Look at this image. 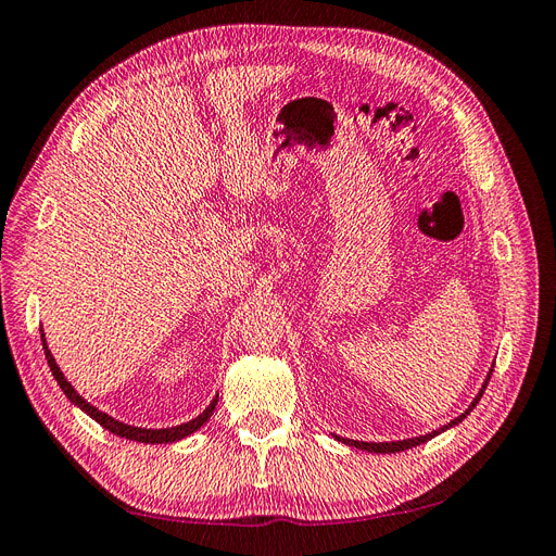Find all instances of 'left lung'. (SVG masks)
Segmentation results:
<instances>
[{
	"label": "left lung",
	"mask_w": 556,
	"mask_h": 556,
	"mask_svg": "<svg viewBox=\"0 0 556 556\" xmlns=\"http://www.w3.org/2000/svg\"><path fill=\"white\" fill-rule=\"evenodd\" d=\"M490 378H492V371H490V376H486V382H490ZM486 382H484V387H486ZM484 387H482V392H484ZM482 392L476 396V401L470 403V408L464 413V415H459L457 419H452L450 425H445L441 431H445V429H450V427H454V425H459L462 419L476 408V403L480 401V396H482ZM441 431H433V433H427V435H419V439H408V441H392V443H362V441H350V439H339V441H343V443H348V445H355V447H359V450H366V452H401V450H408V447H415V445H419V443H427V441H431L433 435H439Z\"/></svg>",
	"instance_id": "obj_1"
}]
</instances>
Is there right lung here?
I'll use <instances>...</instances> for the list:
<instances>
[{"mask_svg": "<svg viewBox=\"0 0 556 556\" xmlns=\"http://www.w3.org/2000/svg\"><path fill=\"white\" fill-rule=\"evenodd\" d=\"M43 345H46V341H43ZM43 352H46V359H48L50 371H53V376H55L58 384L62 387V392L66 394V399H70L72 403H76V406H78L80 410H86V413L94 419V422H99V425H102L104 429H109L111 433L121 435V439L139 441V443H174V441L185 439V435H190L192 431H197V429H199L201 425H204L206 419L213 415V410H215V403H217V399H213V401H211V406H208L204 413H201L199 417L190 419V422H185V425L172 427V429H139V427L123 425V422H117V419L109 417L106 413H102V410H97L94 406H90L88 401H83V399L76 394L74 387H72L70 382H66V378L62 376V371L58 368V364H55L53 355H50V350H48V348H43Z\"/></svg>", "mask_w": 556, "mask_h": 556, "instance_id": "1", "label": "right lung"}]
</instances>
